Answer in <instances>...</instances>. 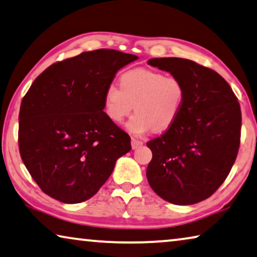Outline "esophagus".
Instances as JSON below:
<instances>
[{
	"label": "esophagus",
	"mask_w": 257,
	"mask_h": 257,
	"mask_svg": "<svg viewBox=\"0 0 257 257\" xmlns=\"http://www.w3.org/2000/svg\"><path fill=\"white\" fill-rule=\"evenodd\" d=\"M142 145H143V142L137 140V138H134V137L132 138V148H133V150H136L138 148H141Z\"/></svg>",
	"instance_id": "obj_1"
}]
</instances>
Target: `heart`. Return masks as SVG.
Returning a JSON list of instances; mask_svg holds the SVG:
<instances>
[{"label":"heart","mask_w":257,"mask_h":257,"mask_svg":"<svg viewBox=\"0 0 257 257\" xmlns=\"http://www.w3.org/2000/svg\"><path fill=\"white\" fill-rule=\"evenodd\" d=\"M119 86L109 84L104 92V112L109 120L121 123L135 108L127 129L141 136L154 129L165 132L176 122L185 100V87L176 76L149 68L122 73Z\"/></svg>","instance_id":"heart-1"}]
</instances>
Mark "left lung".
<instances>
[{"mask_svg":"<svg viewBox=\"0 0 257 257\" xmlns=\"http://www.w3.org/2000/svg\"><path fill=\"white\" fill-rule=\"evenodd\" d=\"M185 87L176 122L146 143L152 160L146 177L152 190L175 205H193L223 184L237 158L241 111L229 83L211 68L184 58H153Z\"/></svg>","mask_w":257,"mask_h":257,"instance_id":"1","label":"left lung"}]
</instances>
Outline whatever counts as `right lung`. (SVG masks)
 <instances>
[{
  "instance_id": "add662e5",
  "label": "right lung",
  "mask_w": 257,
  "mask_h": 257,
  "mask_svg": "<svg viewBox=\"0 0 257 257\" xmlns=\"http://www.w3.org/2000/svg\"><path fill=\"white\" fill-rule=\"evenodd\" d=\"M136 59L112 49L82 52L49 66L24 96L20 157L49 197L64 203L88 200L132 150L129 135L108 119L103 104L116 72Z\"/></svg>"
}]
</instances>
